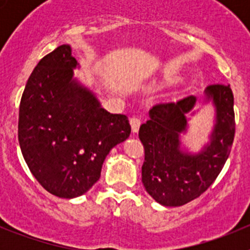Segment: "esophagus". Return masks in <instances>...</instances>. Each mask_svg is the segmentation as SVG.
Returning a JSON list of instances; mask_svg holds the SVG:
<instances>
[{"label": "esophagus", "instance_id": "34e87169", "mask_svg": "<svg viewBox=\"0 0 250 250\" xmlns=\"http://www.w3.org/2000/svg\"><path fill=\"white\" fill-rule=\"evenodd\" d=\"M130 125H131L132 132H138L139 127L141 125V120L139 118H136V116H134V118L130 119Z\"/></svg>", "mask_w": 250, "mask_h": 250}]
</instances>
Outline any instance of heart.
Masks as SVG:
<instances>
[{
	"mask_svg": "<svg viewBox=\"0 0 250 250\" xmlns=\"http://www.w3.org/2000/svg\"><path fill=\"white\" fill-rule=\"evenodd\" d=\"M179 80H180V77H179L178 75L165 74V75H163V77H161V80L159 81V83H161V85H169V83H178Z\"/></svg>",
	"mask_w": 250,
	"mask_h": 250,
	"instance_id": "obj_1",
	"label": "heart"
}]
</instances>
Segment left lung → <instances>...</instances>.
Here are the masks:
<instances>
[{
    "instance_id": "obj_1",
    "label": "left lung",
    "mask_w": 250,
    "mask_h": 250,
    "mask_svg": "<svg viewBox=\"0 0 250 250\" xmlns=\"http://www.w3.org/2000/svg\"><path fill=\"white\" fill-rule=\"evenodd\" d=\"M203 104L211 103L214 123L209 141L198 152L182 143L195 115L196 98L188 95L176 103L156 104L139 130L145 160L141 182L152 199L165 207H180L202 195L222 171L235 134L234 96L229 85H210Z\"/></svg>"
}]
</instances>
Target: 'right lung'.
Returning <instances> with one entry per match:
<instances>
[{"label": "right lung", "instance_id": "right-lung-1", "mask_svg": "<svg viewBox=\"0 0 250 250\" xmlns=\"http://www.w3.org/2000/svg\"><path fill=\"white\" fill-rule=\"evenodd\" d=\"M70 45L40 60L28 77L19 114L22 155L48 193L72 199L98 182L110 150L129 138L123 114L101 107L96 95L74 77Z\"/></svg>", "mask_w": 250, "mask_h": 250}]
</instances>
